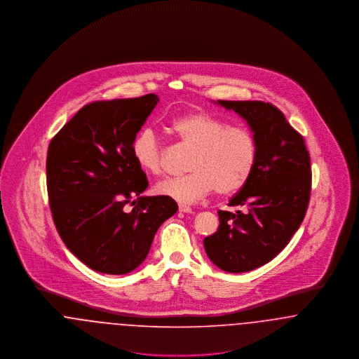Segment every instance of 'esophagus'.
<instances>
[{"mask_svg":"<svg viewBox=\"0 0 359 359\" xmlns=\"http://www.w3.org/2000/svg\"><path fill=\"white\" fill-rule=\"evenodd\" d=\"M179 211H182V212H186V214H189V212H192V208H191L189 205H179Z\"/></svg>","mask_w":359,"mask_h":359,"instance_id":"1","label":"esophagus"}]
</instances>
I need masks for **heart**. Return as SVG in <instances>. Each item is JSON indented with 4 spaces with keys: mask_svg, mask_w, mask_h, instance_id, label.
Instances as JSON below:
<instances>
[{
    "mask_svg": "<svg viewBox=\"0 0 359 359\" xmlns=\"http://www.w3.org/2000/svg\"><path fill=\"white\" fill-rule=\"evenodd\" d=\"M170 128L182 144L194 149L188 160L191 172L160 182L157 194L189 205L214 188L229 195L248 183L257 161V141L250 130L198 110L175 117ZM132 154L142 171L160 175L164 170L163 147L152 129L147 128L136 137Z\"/></svg>",
    "mask_w": 359,
    "mask_h": 359,
    "instance_id": "heart-1",
    "label": "heart"
}]
</instances>
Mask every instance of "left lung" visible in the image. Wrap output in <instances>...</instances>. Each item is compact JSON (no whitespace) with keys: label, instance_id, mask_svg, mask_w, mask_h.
<instances>
[{"label":"left lung","instance_id":"8db88e82","mask_svg":"<svg viewBox=\"0 0 359 359\" xmlns=\"http://www.w3.org/2000/svg\"><path fill=\"white\" fill-rule=\"evenodd\" d=\"M248 122L257 161L248 183L218 211L219 227L205 237V253L224 272L253 271L273 259L300 227L311 194V158L304 138L272 103L218 101Z\"/></svg>","mask_w":359,"mask_h":359}]
</instances>
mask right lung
<instances>
[{
    "instance_id": "right-lung-1",
    "label": "right lung",
    "mask_w": 359,
    "mask_h": 359,
    "mask_svg": "<svg viewBox=\"0 0 359 359\" xmlns=\"http://www.w3.org/2000/svg\"><path fill=\"white\" fill-rule=\"evenodd\" d=\"M157 102L156 94H147L88 103L50 142L47 189L53 222L69 252L95 272L135 271L161 223L177 211L168 196H141L148 179L132 154ZM132 197L137 201L128 212L124 205Z\"/></svg>"
}]
</instances>
